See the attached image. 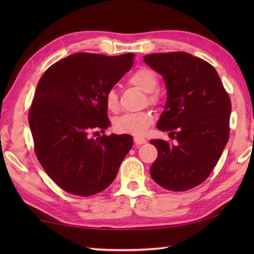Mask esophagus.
Listing matches in <instances>:
<instances>
[{
    "instance_id": "esophagus-1",
    "label": "esophagus",
    "mask_w": 254,
    "mask_h": 254,
    "mask_svg": "<svg viewBox=\"0 0 254 254\" xmlns=\"http://www.w3.org/2000/svg\"><path fill=\"white\" fill-rule=\"evenodd\" d=\"M134 143H135L136 145H143L146 143V139H145L144 137H141V136H134Z\"/></svg>"
}]
</instances>
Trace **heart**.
Listing matches in <instances>:
<instances>
[{
	"label": "heart",
	"mask_w": 254,
	"mask_h": 254,
	"mask_svg": "<svg viewBox=\"0 0 254 254\" xmlns=\"http://www.w3.org/2000/svg\"><path fill=\"white\" fill-rule=\"evenodd\" d=\"M128 82L142 89L145 93H148L149 102L157 101V94L154 90L158 86V77L153 69L147 67H141L134 72ZM105 104L108 110L116 112L119 109V97L115 88L107 90L105 95ZM154 122V113L152 111L144 110L133 113H124L118 117L113 121V127L117 132L132 134V135L141 136L144 135L148 127Z\"/></svg>",
	"instance_id": "heart-1"
}]
</instances>
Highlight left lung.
Instances as JSON below:
<instances>
[{
  "label": "left lung",
  "instance_id": "left-lung-1",
  "mask_svg": "<svg viewBox=\"0 0 254 254\" xmlns=\"http://www.w3.org/2000/svg\"><path fill=\"white\" fill-rule=\"evenodd\" d=\"M144 62L167 87L157 128L177 139L175 145L150 139L158 150L150 176L167 190L187 191L209 176L228 142L229 96L216 69L190 53H152Z\"/></svg>",
  "mask_w": 254,
  "mask_h": 254
}]
</instances>
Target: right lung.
Listing matches in <instances>:
<instances>
[{"label":"right lung","instance_id":"1","mask_svg":"<svg viewBox=\"0 0 254 254\" xmlns=\"http://www.w3.org/2000/svg\"><path fill=\"white\" fill-rule=\"evenodd\" d=\"M133 53L107 57L75 53L42 75L29 111L37 158L64 191L89 196L115 180L130 152L128 134L102 135L110 127L105 95L130 71Z\"/></svg>","mask_w":254,"mask_h":254}]
</instances>
